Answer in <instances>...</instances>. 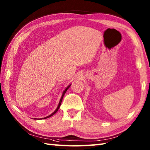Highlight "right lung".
I'll list each match as a JSON object with an SVG mask.
<instances>
[{"label": "right lung", "instance_id": "add662e5", "mask_svg": "<svg viewBox=\"0 0 150 150\" xmlns=\"http://www.w3.org/2000/svg\"><path fill=\"white\" fill-rule=\"evenodd\" d=\"M70 86H71V84L70 85H69L68 87H67L66 88V90L64 91V92H63V93H62V97H61V98H60V102H59V105H58V107H57V109L55 110V111H54V112L53 113H52L50 115H49V116H47V117H44V118H42V119H47V118H49V117H52V115H53L54 114H55L57 111H58V110L59 109V108H60V104H61V103H62V98H63V97H64V94H65V93L66 92V91H67V90H68V89L70 87Z\"/></svg>", "mask_w": 150, "mask_h": 150}]
</instances>
